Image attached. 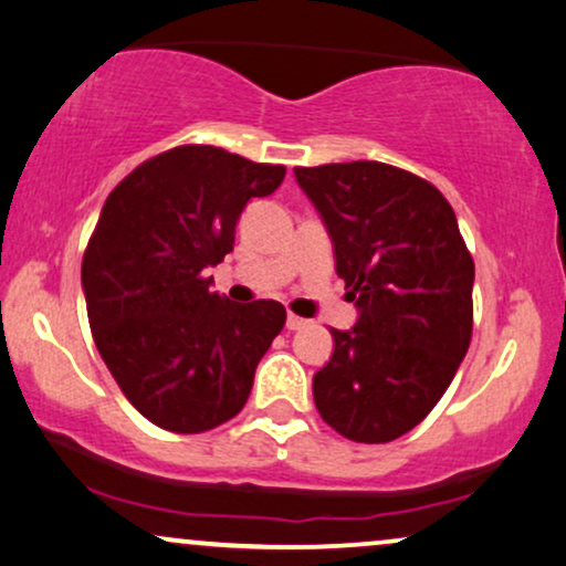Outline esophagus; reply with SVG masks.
I'll return each instance as SVG.
<instances>
[{"label":"esophagus","mask_w":566,"mask_h":566,"mask_svg":"<svg viewBox=\"0 0 566 566\" xmlns=\"http://www.w3.org/2000/svg\"><path fill=\"white\" fill-rule=\"evenodd\" d=\"M307 326V321L305 318H300V315H287V328L290 331H300V328H305Z\"/></svg>","instance_id":"1"}]
</instances>
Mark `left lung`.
I'll use <instances>...</instances> for the list:
<instances>
[{
  "label": "left lung",
  "instance_id": "1",
  "mask_svg": "<svg viewBox=\"0 0 566 566\" xmlns=\"http://www.w3.org/2000/svg\"><path fill=\"white\" fill-rule=\"evenodd\" d=\"M295 178L359 313L354 328H331L315 409L354 442H390L434 409L469 352L473 259L446 196L409 170L357 160Z\"/></svg>",
  "mask_w": 566,
  "mask_h": 566
}]
</instances>
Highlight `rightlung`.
<instances>
[{
    "instance_id": "obj_1",
    "label": "right lung",
    "mask_w": 566,
    "mask_h": 566,
    "mask_svg": "<svg viewBox=\"0 0 566 566\" xmlns=\"http://www.w3.org/2000/svg\"><path fill=\"white\" fill-rule=\"evenodd\" d=\"M284 165L184 145L142 163L105 199L82 259L97 352L134 409L178 434L207 432L243 409L253 373L287 313L212 292L209 266L235 243L253 196Z\"/></svg>"
}]
</instances>
